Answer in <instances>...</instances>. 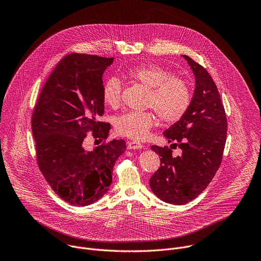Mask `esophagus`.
<instances>
[{"label": "esophagus", "mask_w": 261, "mask_h": 261, "mask_svg": "<svg viewBox=\"0 0 261 261\" xmlns=\"http://www.w3.org/2000/svg\"><path fill=\"white\" fill-rule=\"evenodd\" d=\"M128 148H130V150H140V148H143V144L136 141H128Z\"/></svg>", "instance_id": "obj_1"}]
</instances>
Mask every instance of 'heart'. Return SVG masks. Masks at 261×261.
<instances>
[{
  "mask_svg": "<svg viewBox=\"0 0 261 261\" xmlns=\"http://www.w3.org/2000/svg\"><path fill=\"white\" fill-rule=\"evenodd\" d=\"M126 76L148 89L144 106L152 108L144 111H126L116 120L115 127L120 135L134 140L147 137L157 124V115L162 122L172 124L181 119L191 103V91L182 77L172 75L165 67L154 63L141 64L130 68ZM122 98V83L109 77L102 89L103 102L109 107H118Z\"/></svg>",
  "mask_w": 261,
  "mask_h": 261,
  "instance_id": "b5f03b06",
  "label": "heart"
}]
</instances>
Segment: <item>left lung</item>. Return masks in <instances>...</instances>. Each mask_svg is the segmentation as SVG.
<instances>
[{"label": "left lung", "instance_id": "8db88e82", "mask_svg": "<svg viewBox=\"0 0 261 261\" xmlns=\"http://www.w3.org/2000/svg\"><path fill=\"white\" fill-rule=\"evenodd\" d=\"M195 76V90L186 114L164 131L181 155L172 157L167 146L152 145L161 165L150 178V187L161 200L185 204L196 198L215 176L226 142L227 119L217 86L208 72L182 55Z\"/></svg>", "mask_w": 261, "mask_h": 261}]
</instances>
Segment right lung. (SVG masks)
I'll use <instances>...</instances> for the list:
<instances>
[{"instance_id":"1","label":"right lung","mask_w":261,"mask_h":261,"mask_svg":"<svg viewBox=\"0 0 261 261\" xmlns=\"http://www.w3.org/2000/svg\"><path fill=\"white\" fill-rule=\"evenodd\" d=\"M114 58L70 54L47 79L32 116L37 163L51 189L73 205L99 200L113 181L111 171L126 142L114 139L86 151L83 142L92 131L106 140L110 125L99 122L105 69Z\"/></svg>"}]
</instances>
